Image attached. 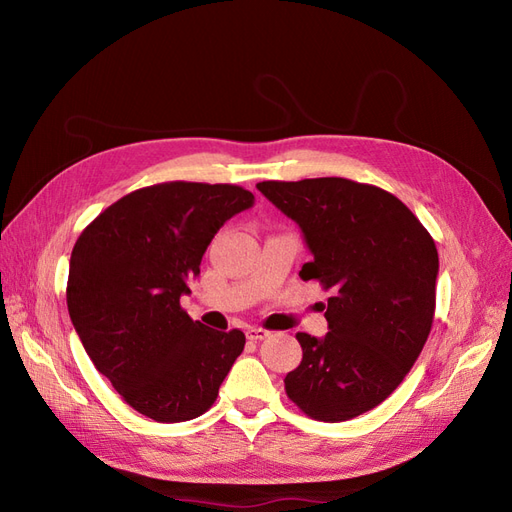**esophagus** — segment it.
<instances>
[{
  "mask_svg": "<svg viewBox=\"0 0 512 512\" xmlns=\"http://www.w3.org/2000/svg\"><path fill=\"white\" fill-rule=\"evenodd\" d=\"M247 337L254 339V342H260V339H267L269 331L267 329H260V327H250L247 329Z\"/></svg>",
  "mask_w": 512,
  "mask_h": 512,
  "instance_id": "34e87169",
  "label": "esophagus"
}]
</instances>
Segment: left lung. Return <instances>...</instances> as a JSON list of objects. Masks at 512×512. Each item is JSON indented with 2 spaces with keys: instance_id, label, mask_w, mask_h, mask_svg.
I'll use <instances>...</instances> for the list:
<instances>
[{
  "instance_id": "1",
  "label": "left lung",
  "mask_w": 512,
  "mask_h": 512,
  "mask_svg": "<svg viewBox=\"0 0 512 512\" xmlns=\"http://www.w3.org/2000/svg\"><path fill=\"white\" fill-rule=\"evenodd\" d=\"M256 188L303 230L301 280L333 290L329 333H297L301 365L286 395L307 416L342 423L389 397L421 354L436 312L438 250L401 200L342 177Z\"/></svg>"
}]
</instances>
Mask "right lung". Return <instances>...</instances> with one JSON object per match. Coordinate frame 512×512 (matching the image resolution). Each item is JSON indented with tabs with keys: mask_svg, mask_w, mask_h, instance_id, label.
<instances>
[{
	"mask_svg": "<svg viewBox=\"0 0 512 512\" xmlns=\"http://www.w3.org/2000/svg\"><path fill=\"white\" fill-rule=\"evenodd\" d=\"M252 205L239 185L158 183L119 198L74 243V329L123 401L153 421L205 414L243 352V331L207 329L179 299L215 232Z\"/></svg>",
	"mask_w": 512,
	"mask_h": 512,
	"instance_id": "add662e5",
	"label": "right lung"
}]
</instances>
